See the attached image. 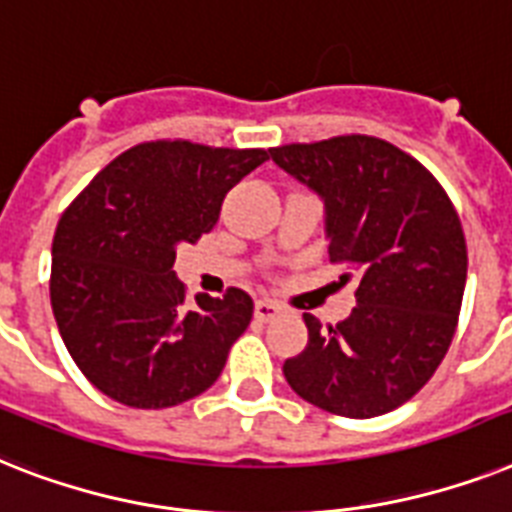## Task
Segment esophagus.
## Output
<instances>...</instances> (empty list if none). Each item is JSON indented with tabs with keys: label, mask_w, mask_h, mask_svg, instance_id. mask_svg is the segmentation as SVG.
Returning a JSON list of instances; mask_svg holds the SVG:
<instances>
[{
	"label": "esophagus",
	"mask_w": 512,
	"mask_h": 512,
	"mask_svg": "<svg viewBox=\"0 0 512 512\" xmlns=\"http://www.w3.org/2000/svg\"><path fill=\"white\" fill-rule=\"evenodd\" d=\"M281 313V305L278 302H273V299H257L255 302V318L257 321H273L276 315Z\"/></svg>",
	"instance_id": "esophagus-1"
}]
</instances>
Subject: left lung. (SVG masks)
<instances>
[{
  "label": "left lung",
  "mask_w": 512,
  "mask_h": 512,
  "mask_svg": "<svg viewBox=\"0 0 512 512\" xmlns=\"http://www.w3.org/2000/svg\"><path fill=\"white\" fill-rule=\"evenodd\" d=\"M270 157L318 191L328 257L360 278L347 321L323 331L315 315H302L307 347L284 363L286 381L302 400L344 418L405 405L434 376L458 328L468 273L458 210L421 162L376 136L284 144Z\"/></svg>",
  "instance_id": "1"
}]
</instances>
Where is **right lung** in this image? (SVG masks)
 <instances>
[{"mask_svg": "<svg viewBox=\"0 0 512 512\" xmlns=\"http://www.w3.org/2000/svg\"><path fill=\"white\" fill-rule=\"evenodd\" d=\"M265 160V149L144 141L62 213L49 278L54 321L83 376L110 400L162 410L218 381L255 305L228 289L186 307L176 247L213 231L228 189Z\"/></svg>", "mask_w": 512, "mask_h": 512, "instance_id": "right-lung-1", "label": "right lung"}]
</instances>
